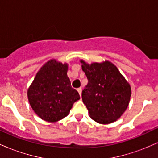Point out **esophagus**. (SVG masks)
<instances>
[{
    "instance_id": "34e87169",
    "label": "esophagus",
    "mask_w": 158,
    "mask_h": 158,
    "mask_svg": "<svg viewBox=\"0 0 158 158\" xmlns=\"http://www.w3.org/2000/svg\"><path fill=\"white\" fill-rule=\"evenodd\" d=\"M77 90H78V92H79V95L81 96V88H79L77 89Z\"/></svg>"
}]
</instances>
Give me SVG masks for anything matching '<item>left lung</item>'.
Segmentation results:
<instances>
[{
	"mask_svg": "<svg viewBox=\"0 0 158 158\" xmlns=\"http://www.w3.org/2000/svg\"><path fill=\"white\" fill-rule=\"evenodd\" d=\"M88 79L81 97L90 117L99 124L115 122L126 111L130 102L129 83L109 61L88 64L80 60Z\"/></svg>",
	"mask_w": 158,
	"mask_h": 158,
	"instance_id": "1",
	"label": "left lung"
}]
</instances>
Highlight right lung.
Segmentation results:
<instances>
[{
  "label": "right lung",
  "mask_w": 158,
  "mask_h": 158,
  "mask_svg": "<svg viewBox=\"0 0 158 158\" xmlns=\"http://www.w3.org/2000/svg\"><path fill=\"white\" fill-rule=\"evenodd\" d=\"M68 64L50 59L40 68L27 90L32 110L43 120L56 123L70 113L73 103L80 99L70 85Z\"/></svg>",
  "instance_id": "obj_1"
}]
</instances>
